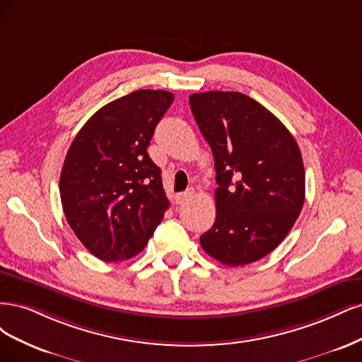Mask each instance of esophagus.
<instances>
[{
	"label": "esophagus",
	"mask_w": 362,
	"mask_h": 362,
	"mask_svg": "<svg viewBox=\"0 0 362 362\" xmlns=\"http://www.w3.org/2000/svg\"><path fill=\"white\" fill-rule=\"evenodd\" d=\"M192 194H194L192 189H188V191L177 194V195H176V203H177V204H182V203H185V202H188L189 198L192 197Z\"/></svg>",
	"instance_id": "1"
}]
</instances>
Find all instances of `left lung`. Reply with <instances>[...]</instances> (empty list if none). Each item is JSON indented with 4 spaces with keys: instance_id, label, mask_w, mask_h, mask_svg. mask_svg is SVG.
<instances>
[{
    "instance_id": "left-lung-1",
    "label": "left lung",
    "mask_w": 362,
    "mask_h": 362,
    "mask_svg": "<svg viewBox=\"0 0 362 362\" xmlns=\"http://www.w3.org/2000/svg\"><path fill=\"white\" fill-rule=\"evenodd\" d=\"M212 148L216 219L202 248L227 266L257 262L287 236L305 200V170L293 135L263 105L238 91L189 96Z\"/></svg>"
}]
</instances>
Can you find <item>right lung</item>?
<instances>
[{
  "mask_svg": "<svg viewBox=\"0 0 362 362\" xmlns=\"http://www.w3.org/2000/svg\"><path fill=\"white\" fill-rule=\"evenodd\" d=\"M173 100L164 90L132 91L93 114L69 147L60 176L64 216L103 262L141 252L170 207L147 147Z\"/></svg>",
  "mask_w": 362,
  "mask_h": 362,
  "instance_id": "add662e5",
  "label": "right lung"
}]
</instances>
